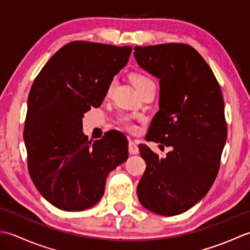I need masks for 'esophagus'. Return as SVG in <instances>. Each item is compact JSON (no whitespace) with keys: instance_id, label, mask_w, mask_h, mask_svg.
Masks as SVG:
<instances>
[{"instance_id":"obj_1","label":"esophagus","mask_w":250,"mask_h":250,"mask_svg":"<svg viewBox=\"0 0 250 250\" xmlns=\"http://www.w3.org/2000/svg\"><path fill=\"white\" fill-rule=\"evenodd\" d=\"M129 152L131 155H136V153L140 152L139 147H137V144L135 142H132V141L129 142Z\"/></svg>"}]
</instances>
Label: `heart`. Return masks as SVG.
<instances>
[{"label": "heart", "mask_w": 250, "mask_h": 250, "mask_svg": "<svg viewBox=\"0 0 250 250\" xmlns=\"http://www.w3.org/2000/svg\"><path fill=\"white\" fill-rule=\"evenodd\" d=\"M132 82H133L134 86L136 87V89L139 90V91L141 92L143 89H144L146 86H148L149 83H152L153 82L151 81V79L149 77H147L146 75H143V74H134L133 76H132ZM114 87V82H111L109 83V86L107 88V92H110L111 89H113ZM120 124L125 126V129H128L130 131L134 130V126L133 125L131 124L130 122V119L128 118V117H121L120 118Z\"/></svg>", "instance_id": "b5f03b06"}]
</instances>
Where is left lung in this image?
I'll list each match as a JSON object with an SVG mask.
<instances>
[{
  "mask_svg": "<svg viewBox=\"0 0 250 250\" xmlns=\"http://www.w3.org/2000/svg\"><path fill=\"white\" fill-rule=\"evenodd\" d=\"M134 57L160 79V109L147 141L172 147L166 158H159L149 147L139 145L146 169L137 195L153 213L182 214L204 198L219 171L227 140L221 89L209 65L189 45L135 46Z\"/></svg>",
  "mask_w": 250,
  "mask_h": 250,
  "instance_id": "left-lung-1",
  "label": "left lung"
}]
</instances>
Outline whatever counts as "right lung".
I'll return each mask as SVG.
<instances>
[{
    "mask_svg": "<svg viewBox=\"0 0 250 250\" xmlns=\"http://www.w3.org/2000/svg\"><path fill=\"white\" fill-rule=\"evenodd\" d=\"M131 51L130 46L71 42L32 84L23 132L28 169L40 193L59 209L97 204L109 172L128 159L124 134L109 131L92 143L83 132V117L102 104Z\"/></svg>",
    "mask_w": 250,
    "mask_h": 250,
    "instance_id": "obj_1",
    "label": "right lung"
}]
</instances>
